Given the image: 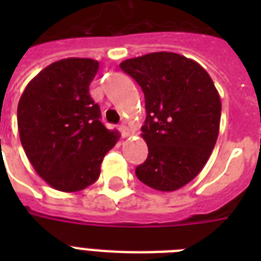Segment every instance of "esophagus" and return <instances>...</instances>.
<instances>
[{"label":"esophagus","mask_w":261,"mask_h":261,"mask_svg":"<svg viewBox=\"0 0 261 261\" xmlns=\"http://www.w3.org/2000/svg\"><path fill=\"white\" fill-rule=\"evenodd\" d=\"M119 130H120V134H122L123 138H127L130 135V128L126 126V124H120L119 126Z\"/></svg>","instance_id":"esophagus-1"}]
</instances>
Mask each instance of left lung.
Listing matches in <instances>:
<instances>
[{
  "label": "left lung",
  "instance_id": "8db88e82",
  "mask_svg": "<svg viewBox=\"0 0 261 261\" xmlns=\"http://www.w3.org/2000/svg\"><path fill=\"white\" fill-rule=\"evenodd\" d=\"M120 69L145 94L141 135L149 154L135 174L157 191L178 190L200 173L214 149L221 122L218 90L198 62L176 53L126 59Z\"/></svg>",
  "mask_w": 261,
  "mask_h": 261
}]
</instances>
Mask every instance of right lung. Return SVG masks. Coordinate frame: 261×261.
Returning a JSON list of instances; mask_svg holds the SVG:
<instances>
[{"mask_svg":"<svg viewBox=\"0 0 261 261\" xmlns=\"http://www.w3.org/2000/svg\"><path fill=\"white\" fill-rule=\"evenodd\" d=\"M98 62L66 58L44 67L17 107L20 141L36 173L62 192H77L100 176L102 159L119 139L100 122L89 94Z\"/></svg>","mask_w":261,"mask_h":261,"instance_id":"1","label":"right lung"}]
</instances>
